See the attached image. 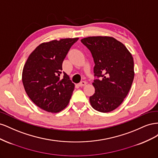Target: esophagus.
<instances>
[{
  "label": "esophagus",
  "mask_w": 158,
  "mask_h": 158,
  "mask_svg": "<svg viewBox=\"0 0 158 158\" xmlns=\"http://www.w3.org/2000/svg\"><path fill=\"white\" fill-rule=\"evenodd\" d=\"M86 84H87L86 82H85V81H82V82H81L78 84V85L80 87H82V86H84V85H86Z\"/></svg>",
  "instance_id": "obj_1"
}]
</instances>
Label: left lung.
<instances>
[{"instance_id": "left-lung-1", "label": "left lung", "mask_w": 158, "mask_h": 158, "mask_svg": "<svg viewBox=\"0 0 158 158\" xmlns=\"http://www.w3.org/2000/svg\"><path fill=\"white\" fill-rule=\"evenodd\" d=\"M81 42L94 58L95 93L89 97L92 107L102 113L111 112L123 103L135 76L134 60L122 43L111 37L94 36Z\"/></svg>"}]
</instances>
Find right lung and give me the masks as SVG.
<instances>
[{"instance_id": "obj_1", "label": "right lung", "mask_w": 158, "mask_h": 158, "mask_svg": "<svg viewBox=\"0 0 158 158\" xmlns=\"http://www.w3.org/2000/svg\"><path fill=\"white\" fill-rule=\"evenodd\" d=\"M78 40V37L66 38L43 43L30 55L23 66L22 82L26 94L47 112H60L69 103L74 84L66 73H62V64Z\"/></svg>"}]
</instances>
